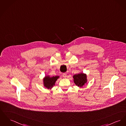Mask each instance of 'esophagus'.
I'll list each match as a JSON object with an SVG mask.
<instances>
[{"mask_svg": "<svg viewBox=\"0 0 126 126\" xmlns=\"http://www.w3.org/2000/svg\"><path fill=\"white\" fill-rule=\"evenodd\" d=\"M63 76L64 77V78H66L67 77V74L66 73H64L63 74Z\"/></svg>", "mask_w": 126, "mask_h": 126, "instance_id": "obj_1", "label": "esophagus"}]
</instances>
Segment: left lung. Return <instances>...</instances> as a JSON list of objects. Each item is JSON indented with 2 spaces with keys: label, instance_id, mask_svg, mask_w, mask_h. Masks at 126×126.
<instances>
[{
  "label": "left lung",
  "instance_id": "1",
  "mask_svg": "<svg viewBox=\"0 0 126 126\" xmlns=\"http://www.w3.org/2000/svg\"><path fill=\"white\" fill-rule=\"evenodd\" d=\"M74 81L76 85L82 87L87 83V76L84 73H80L73 76Z\"/></svg>",
  "mask_w": 126,
  "mask_h": 126
}]
</instances>
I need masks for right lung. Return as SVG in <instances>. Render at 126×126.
I'll return each mask as SVG.
<instances>
[{
	"instance_id": "1",
	"label": "right lung",
	"mask_w": 126,
	"mask_h": 126,
	"mask_svg": "<svg viewBox=\"0 0 126 126\" xmlns=\"http://www.w3.org/2000/svg\"><path fill=\"white\" fill-rule=\"evenodd\" d=\"M59 78V76L52 77H50L49 76H45V77L43 78L44 86L46 88L50 89L55 85L56 81Z\"/></svg>"
}]
</instances>
